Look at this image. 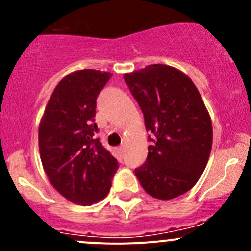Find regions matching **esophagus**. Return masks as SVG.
I'll list each match as a JSON object with an SVG mask.
<instances>
[{
    "label": "esophagus",
    "mask_w": 251,
    "mask_h": 251,
    "mask_svg": "<svg viewBox=\"0 0 251 251\" xmlns=\"http://www.w3.org/2000/svg\"><path fill=\"white\" fill-rule=\"evenodd\" d=\"M116 153H118L119 158L123 159V156H124V147H119V148L116 149Z\"/></svg>",
    "instance_id": "esophagus-1"
}]
</instances>
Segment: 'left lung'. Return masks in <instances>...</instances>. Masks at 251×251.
Instances as JSON below:
<instances>
[{"instance_id":"1","label":"left lung","mask_w":251,"mask_h":251,"mask_svg":"<svg viewBox=\"0 0 251 251\" xmlns=\"http://www.w3.org/2000/svg\"><path fill=\"white\" fill-rule=\"evenodd\" d=\"M151 135L148 156L135 169L149 196L169 201L193 188L212 146L209 113L186 74L163 64L124 75Z\"/></svg>"}]
</instances>
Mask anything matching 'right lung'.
<instances>
[{
	"instance_id": "add662e5",
	"label": "right lung",
	"mask_w": 251,
	"mask_h": 251,
	"mask_svg": "<svg viewBox=\"0 0 251 251\" xmlns=\"http://www.w3.org/2000/svg\"><path fill=\"white\" fill-rule=\"evenodd\" d=\"M113 74L85 69L67 75L41 119L39 147L52 186L70 201L91 205L109 193L119 163L97 138V97Z\"/></svg>"
}]
</instances>
